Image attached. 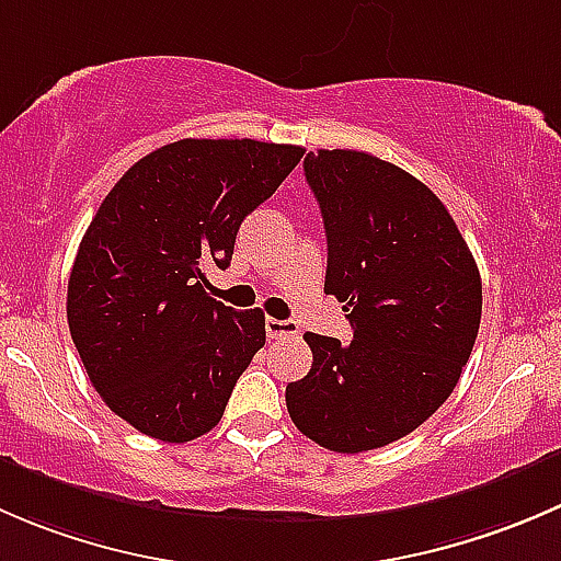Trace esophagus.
<instances>
[{
  "label": "esophagus",
  "instance_id": "1",
  "mask_svg": "<svg viewBox=\"0 0 561 561\" xmlns=\"http://www.w3.org/2000/svg\"><path fill=\"white\" fill-rule=\"evenodd\" d=\"M265 333H268V339H290L298 336V325L293 320H274V317H268L265 320Z\"/></svg>",
  "mask_w": 561,
  "mask_h": 561
}]
</instances>
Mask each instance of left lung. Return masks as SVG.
Masks as SVG:
<instances>
[{
    "instance_id": "obj_1",
    "label": "left lung",
    "mask_w": 561,
    "mask_h": 561,
    "mask_svg": "<svg viewBox=\"0 0 561 561\" xmlns=\"http://www.w3.org/2000/svg\"><path fill=\"white\" fill-rule=\"evenodd\" d=\"M328 239L325 293L353 342L307 333L312 369L285 390L298 432L364 454L415 432L454 393L483 309L480 271L423 181L353 149L304 160Z\"/></svg>"
}]
</instances>
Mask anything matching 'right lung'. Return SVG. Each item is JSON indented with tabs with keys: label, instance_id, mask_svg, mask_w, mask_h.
Returning a JSON list of instances; mask_svg holds the SVG:
<instances>
[{
	"label": "right lung",
	"instance_id": "right-lung-1",
	"mask_svg": "<svg viewBox=\"0 0 561 561\" xmlns=\"http://www.w3.org/2000/svg\"><path fill=\"white\" fill-rule=\"evenodd\" d=\"M301 146L184 138L116 181L87 228L67 322L89 380L146 437L190 443L222 421L265 344V314L206 296L247 214L301 162Z\"/></svg>",
	"mask_w": 561,
	"mask_h": 561
}]
</instances>
